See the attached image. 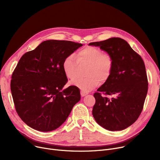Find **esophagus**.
Segmentation results:
<instances>
[{
  "label": "esophagus",
  "mask_w": 160,
  "mask_h": 160,
  "mask_svg": "<svg viewBox=\"0 0 160 160\" xmlns=\"http://www.w3.org/2000/svg\"><path fill=\"white\" fill-rule=\"evenodd\" d=\"M80 94H81L82 97H85L86 95H87L88 94V93H87V92L83 91H80Z\"/></svg>",
  "instance_id": "esophagus-1"
}]
</instances>
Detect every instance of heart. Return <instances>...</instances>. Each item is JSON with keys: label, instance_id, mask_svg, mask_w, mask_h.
Listing matches in <instances>:
<instances>
[{"label": "heart", "instance_id": "b5f03b06", "mask_svg": "<svg viewBox=\"0 0 160 160\" xmlns=\"http://www.w3.org/2000/svg\"><path fill=\"white\" fill-rule=\"evenodd\" d=\"M78 61L81 63L88 64L86 71L87 77L74 78L71 83L88 92L99 85L100 80H107L113 69V59L108 54L95 47H87L80 50L77 55ZM78 61L74 54L66 56L62 62V69L66 77L72 79L75 76V70Z\"/></svg>", "mask_w": 160, "mask_h": 160}]
</instances>
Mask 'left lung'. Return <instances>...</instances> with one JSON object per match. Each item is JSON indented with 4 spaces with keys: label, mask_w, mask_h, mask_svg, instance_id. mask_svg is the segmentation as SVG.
Returning <instances> with one entry per match:
<instances>
[{
    "label": "left lung",
    "mask_w": 160,
    "mask_h": 160,
    "mask_svg": "<svg viewBox=\"0 0 160 160\" xmlns=\"http://www.w3.org/2000/svg\"><path fill=\"white\" fill-rule=\"evenodd\" d=\"M89 45L99 47L113 59V69L94 94L93 108L96 122L110 131L128 128L138 119L143 108L148 91L145 65L141 57L125 40L119 38L93 42ZM103 93L114 96L111 99Z\"/></svg>",
    "instance_id": "left-lung-1"
}]
</instances>
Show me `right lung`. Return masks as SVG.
Masks as SVG:
<instances>
[{
	"mask_svg": "<svg viewBox=\"0 0 160 160\" xmlns=\"http://www.w3.org/2000/svg\"><path fill=\"white\" fill-rule=\"evenodd\" d=\"M82 46L70 41L47 40L19 60L11 91L17 112L30 127L41 132L57 129L80 101L77 87L63 89L68 80L62 62Z\"/></svg>",
	"mask_w": 160,
	"mask_h": 160,
	"instance_id": "right-lung-1",
	"label": "right lung"
}]
</instances>
